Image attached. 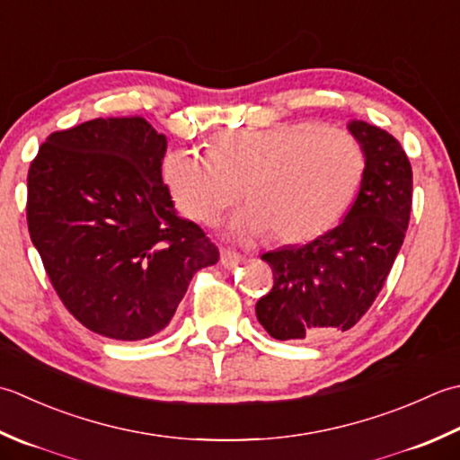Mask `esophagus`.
<instances>
[{
    "label": "esophagus",
    "instance_id": "obj_1",
    "mask_svg": "<svg viewBox=\"0 0 460 460\" xmlns=\"http://www.w3.org/2000/svg\"><path fill=\"white\" fill-rule=\"evenodd\" d=\"M243 261V257L239 255V253H235V251H231V249H223L221 251V265L225 267V269H233V267H237L239 263Z\"/></svg>",
    "mask_w": 460,
    "mask_h": 460
}]
</instances>
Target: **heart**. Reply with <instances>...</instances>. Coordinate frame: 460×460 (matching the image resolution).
<instances>
[{
  "label": "heart",
  "mask_w": 460,
  "mask_h": 460,
  "mask_svg": "<svg viewBox=\"0 0 460 460\" xmlns=\"http://www.w3.org/2000/svg\"><path fill=\"white\" fill-rule=\"evenodd\" d=\"M367 167L353 133L317 121H283L265 129L219 131L211 149H171L161 175L185 217L213 225L245 185L249 203L229 233L253 239L273 231L283 243L323 235L353 203Z\"/></svg>",
  "instance_id": "obj_1"
}]
</instances>
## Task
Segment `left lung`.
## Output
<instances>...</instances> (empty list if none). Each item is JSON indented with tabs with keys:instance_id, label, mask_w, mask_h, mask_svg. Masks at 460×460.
Segmentation results:
<instances>
[{
	"instance_id": "left-lung-1",
	"label": "left lung",
	"mask_w": 460,
	"mask_h": 460,
	"mask_svg": "<svg viewBox=\"0 0 460 460\" xmlns=\"http://www.w3.org/2000/svg\"><path fill=\"white\" fill-rule=\"evenodd\" d=\"M367 167L345 219L307 245L261 255L273 269V289L255 305L257 321L279 341H317L349 331L383 289L409 227L412 169L391 133L349 121Z\"/></svg>"
}]
</instances>
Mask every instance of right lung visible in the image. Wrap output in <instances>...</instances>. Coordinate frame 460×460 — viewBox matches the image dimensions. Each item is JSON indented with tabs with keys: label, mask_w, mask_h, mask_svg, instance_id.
Here are the masks:
<instances>
[{
	"label": "right lung",
	"mask_w": 460,
	"mask_h": 460,
	"mask_svg": "<svg viewBox=\"0 0 460 460\" xmlns=\"http://www.w3.org/2000/svg\"><path fill=\"white\" fill-rule=\"evenodd\" d=\"M167 137L139 115L45 139L27 175V227L67 311L97 335L164 331L193 275L219 261L161 177Z\"/></svg>",
	"instance_id": "obj_1"
}]
</instances>
